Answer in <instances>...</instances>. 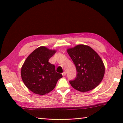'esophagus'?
Wrapping results in <instances>:
<instances>
[{
    "label": "esophagus",
    "instance_id": "34e87169",
    "mask_svg": "<svg viewBox=\"0 0 123 123\" xmlns=\"http://www.w3.org/2000/svg\"><path fill=\"white\" fill-rule=\"evenodd\" d=\"M62 75H63V77L66 76V71H64L63 73H62Z\"/></svg>",
    "mask_w": 123,
    "mask_h": 123
}]
</instances>
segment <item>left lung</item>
Listing matches in <instances>:
<instances>
[{"label":"left lung","instance_id":"1","mask_svg":"<svg viewBox=\"0 0 123 123\" xmlns=\"http://www.w3.org/2000/svg\"><path fill=\"white\" fill-rule=\"evenodd\" d=\"M77 69V76L70 83L75 89L85 92L98 86L105 74V66L97 52L88 45L79 44L67 49Z\"/></svg>","mask_w":123,"mask_h":123}]
</instances>
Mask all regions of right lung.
Masks as SVG:
<instances>
[{
  "label": "right lung",
  "instance_id": "obj_1",
  "mask_svg": "<svg viewBox=\"0 0 123 123\" xmlns=\"http://www.w3.org/2000/svg\"><path fill=\"white\" fill-rule=\"evenodd\" d=\"M56 53L55 49L40 46L26 59L21 69V77L26 87L35 94L44 95L54 89L62 77L55 71L54 65L49 62Z\"/></svg>",
  "mask_w": 123,
  "mask_h": 123
}]
</instances>
